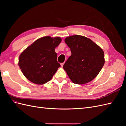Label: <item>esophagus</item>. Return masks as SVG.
I'll return each mask as SVG.
<instances>
[{
	"label": "esophagus",
	"mask_w": 126,
	"mask_h": 126,
	"mask_svg": "<svg viewBox=\"0 0 126 126\" xmlns=\"http://www.w3.org/2000/svg\"><path fill=\"white\" fill-rule=\"evenodd\" d=\"M63 65H64V63H61V66L63 67Z\"/></svg>",
	"instance_id": "esophagus-1"
}]
</instances>
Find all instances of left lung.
I'll return each mask as SVG.
<instances>
[{"label":"left lung","mask_w":126,"mask_h":126,"mask_svg":"<svg viewBox=\"0 0 126 126\" xmlns=\"http://www.w3.org/2000/svg\"><path fill=\"white\" fill-rule=\"evenodd\" d=\"M65 42L72 53L63 66L69 79L77 84L93 80L105 63L103 50L90 39L83 36H68Z\"/></svg>","instance_id":"8db88e82"}]
</instances>
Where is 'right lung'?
Instances as JSON below:
<instances>
[{
	"mask_svg": "<svg viewBox=\"0 0 126 126\" xmlns=\"http://www.w3.org/2000/svg\"><path fill=\"white\" fill-rule=\"evenodd\" d=\"M61 42L59 37L45 36L37 39L21 53L18 65L28 80L37 84L51 80L60 67L54 50Z\"/></svg>",
	"mask_w": 126,
	"mask_h": 126,
	"instance_id": "add662e5",
	"label": "right lung"
}]
</instances>
